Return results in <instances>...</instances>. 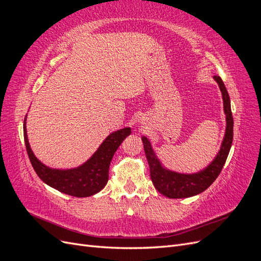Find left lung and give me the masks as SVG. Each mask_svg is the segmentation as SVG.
Here are the masks:
<instances>
[{
    "label": "left lung",
    "mask_w": 261,
    "mask_h": 261,
    "mask_svg": "<svg viewBox=\"0 0 261 261\" xmlns=\"http://www.w3.org/2000/svg\"><path fill=\"white\" fill-rule=\"evenodd\" d=\"M213 78L222 92L223 108L226 115V128L222 145L217 156L206 169L194 174H181V173L167 170L162 167L147 137L141 138L150 168V177L156 191L167 196L168 198H187V197L198 195L206 191L222 171L228 152H230L233 141V116L230 97L222 80L219 76H213Z\"/></svg>",
    "instance_id": "1"
}]
</instances>
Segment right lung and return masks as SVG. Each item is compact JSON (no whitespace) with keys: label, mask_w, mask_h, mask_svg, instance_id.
Wrapping results in <instances>:
<instances>
[{"label":"right lung","mask_w":261,"mask_h":261,"mask_svg":"<svg viewBox=\"0 0 261 261\" xmlns=\"http://www.w3.org/2000/svg\"><path fill=\"white\" fill-rule=\"evenodd\" d=\"M130 133L129 127H125L110 134L90 159L81 167L69 170H58L46 167L37 159L28 143L26 117L23 121V138L27 153L37 175L46 185L58 189L63 194L74 197L92 196L107 185L112 158L123 140L130 135Z\"/></svg>","instance_id":"right-lung-1"}]
</instances>
